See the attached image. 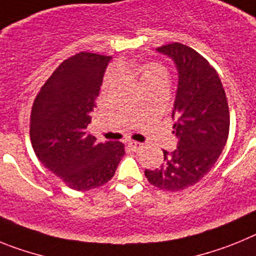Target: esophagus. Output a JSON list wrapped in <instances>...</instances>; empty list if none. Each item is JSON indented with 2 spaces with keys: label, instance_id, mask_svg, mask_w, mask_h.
<instances>
[{
  "label": "esophagus",
  "instance_id": "1",
  "mask_svg": "<svg viewBox=\"0 0 256 256\" xmlns=\"http://www.w3.org/2000/svg\"><path fill=\"white\" fill-rule=\"evenodd\" d=\"M128 148H132L133 151H138L144 148V144H140V142H136V141H130L128 142Z\"/></svg>",
  "mask_w": 256,
  "mask_h": 256
}]
</instances>
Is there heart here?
<instances>
[{
    "label": "heart",
    "mask_w": 256,
    "mask_h": 256,
    "mask_svg": "<svg viewBox=\"0 0 256 256\" xmlns=\"http://www.w3.org/2000/svg\"><path fill=\"white\" fill-rule=\"evenodd\" d=\"M134 72L138 74L141 82L144 83V86L146 83L151 82V80H155V79L160 78H166L168 79V72L162 65L156 64V62H150V64L144 65H137L134 66ZM108 76L106 78L105 83H108Z\"/></svg>",
    "instance_id": "1"
}]
</instances>
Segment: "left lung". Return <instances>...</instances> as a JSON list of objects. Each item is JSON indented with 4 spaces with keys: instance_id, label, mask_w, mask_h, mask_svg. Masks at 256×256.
Segmentation results:
<instances>
[{
    "instance_id": "left-lung-1",
    "label": "left lung",
    "mask_w": 256,
    "mask_h": 256,
    "mask_svg": "<svg viewBox=\"0 0 256 256\" xmlns=\"http://www.w3.org/2000/svg\"><path fill=\"white\" fill-rule=\"evenodd\" d=\"M173 60L178 87L172 118L177 148L162 150L164 162L144 170L148 182L165 191H180L198 183L214 166L230 132V110L224 88L206 58L182 44L158 47Z\"/></svg>"
}]
</instances>
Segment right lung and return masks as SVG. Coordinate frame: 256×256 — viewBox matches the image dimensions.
I'll return each mask as SVG.
<instances>
[{
    "label": "right lung",
    "mask_w": 256,
    "mask_h": 256,
    "mask_svg": "<svg viewBox=\"0 0 256 256\" xmlns=\"http://www.w3.org/2000/svg\"><path fill=\"white\" fill-rule=\"evenodd\" d=\"M112 56L79 52L46 80L30 114V141L38 160L70 188L88 191L114 177L126 154L119 141L97 142L87 132Z\"/></svg>",
    "instance_id": "1"
}]
</instances>
